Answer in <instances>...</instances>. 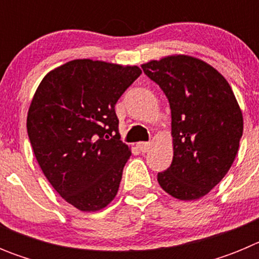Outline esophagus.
Instances as JSON below:
<instances>
[{
    "label": "esophagus",
    "instance_id": "esophagus-1",
    "mask_svg": "<svg viewBox=\"0 0 259 259\" xmlns=\"http://www.w3.org/2000/svg\"><path fill=\"white\" fill-rule=\"evenodd\" d=\"M137 148L140 150L141 153H146L149 150L150 148V143L149 141H141V143H137Z\"/></svg>",
    "mask_w": 259,
    "mask_h": 259
}]
</instances>
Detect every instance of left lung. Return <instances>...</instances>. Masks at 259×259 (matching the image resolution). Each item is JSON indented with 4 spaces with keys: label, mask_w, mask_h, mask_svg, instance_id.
I'll list each match as a JSON object with an SVG mask.
<instances>
[{
    "label": "left lung",
    "mask_w": 259,
    "mask_h": 259,
    "mask_svg": "<svg viewBox=\"0 0 259 259\" xmlns=\"http://www.w3.org/2000/svg\"><path fill=\"white\" fill-rule=\"evenodd\" d=\"M143 67L171 109L174 158L158 172L163 191L179 200L209 193L232 166L242 136V114L227 80L188 56L150 61Z\"/></svg>",
    "instance_id": "obj_1"
}]
</instances>
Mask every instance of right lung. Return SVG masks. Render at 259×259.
<instances>
[{
	"mask_svg": "<svg viewBox=\"0 0 259 259\" xmlns=\"http://www.w3.org/2000/svg\"><path fill=\"white\" fill-rule=\"evenodd\" d=\"M141 75L137 66L75 59L50 71L27 116L35 157L53 188L81 211L107 206L131 152L120 141L115 104Z\"/></svg>",
	"mask_w": 259,
	"mask_h": 259,
	"instance_id": "add662e5",
	"label": "right lung"
}]
</instances>
